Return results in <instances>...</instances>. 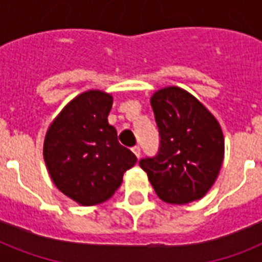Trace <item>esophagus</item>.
Returning a JSON list of instances; mask_svg holds the SVG:
<instances>
[{"mask_svg": "<svg viewBox=\"0 0 262 262\" xmlns=\"http://www.w3.org/2000/svg\"><path fill=\"white\" fill-rule=\"evenodd\" d=\"M132 151H133V154H135L137 158H140V155H141V149H140L139 145H136V147L132 148Z\"/></svg>", "mask_w": 262, "mask_h": 262, "instance_id": "1", "label": "esophagus"}]
</instances>
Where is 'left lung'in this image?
Returning <instances> with one entry per match:
<instances>
[{
  "label": "left lung",
  "instance_id": "obj_1",
  "mask_svg": "<svg viewBox=\"0 0 262 262\" xmlns=\"http://www.w3.org/2000/svg\"><path fill=\"white\" fill-rule=\"evenodd\" d=\"M159 127L158 155L140 160L160 200L187 204L205 195L224 158V137L217 119L187 91L166 87L151 98Z\"/></svg>",
  "mask_w": 262,
  "mask_h": 262
}]
</instances>
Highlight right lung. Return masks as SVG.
Wrapping results in <instances>:
<instances>
[{"mask_svg": "<svg viewBox=\"0 0 262 262\" xmlns=\"http://www.w3.org/2000/svg\"><path fill=\"white\" fill-rule=\"evenodd\" d=\"M113 96L91 90L63 107L47 129L43 158L53 182L81 205H96L114 194L123 172L137 158L122 147L107 117Z\"/></svg>", "mask_w": 262, "mask_h": 262, "instance_id": "add662e5", "label": "right lung"}]
</instances>
